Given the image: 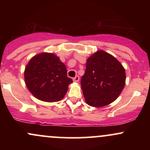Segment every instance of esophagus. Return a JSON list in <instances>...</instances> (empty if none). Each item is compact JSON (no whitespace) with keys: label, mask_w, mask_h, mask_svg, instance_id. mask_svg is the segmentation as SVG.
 <instances>
[{"label":"esophagus","mask_w":150,"mask_h":150,"mask_svg":"<svg viewBox=\"0 0 150 150\" xmlns=\"http://www.w3.org/2000/svg\"><path fill=\"white\" fill-rule=\"evenodd\" d=\"M79 80H80V77H79L78 75H77V76H75V77L73 78V82H77Z\"/></svg>","instance_id":"1"}]
</instances>
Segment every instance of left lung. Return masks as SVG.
I'll return each mask as SVG.
<instances>
[{
  "mask_svg": "<svg viewBox=\"0 0 150 150\" xmlns=\"http://www.w3.org/2000/svg\"><path fill=\"white\" fill-rule=\"evenodd\" d=\"M125 71L116 58L98 51L87 59L81 78L85 101L93 107H101L114 101L124 88Z\"/></svg>",
  "mask_w": 150,
  "mask_h": 150,
  "instance_id": "obj_1",
  "label": "left lung"
}]
</instances>
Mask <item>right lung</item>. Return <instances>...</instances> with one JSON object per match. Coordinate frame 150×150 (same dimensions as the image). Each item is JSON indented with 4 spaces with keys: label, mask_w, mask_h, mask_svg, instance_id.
I'll list each match as a JSON object with an SVG mask.
<instances>
[{
    "label": "right lung",
    "mask_w": 150,
    "mask_h": 150,
    "mask_svg": "<svg viewBox=\"0 0 150 150\" xmlns=\"http://www.w3.org/2000/svg\"><path fill=\"white\" fill-rule=\"evenodd\" d=\"M25 80L30 92L37 99L46 102L61 100L73 80L67 76L64 63L53 53H42L29 61Z\"/></svg>",
    "instance_id": "right-lung-1"
}]
</instances>
